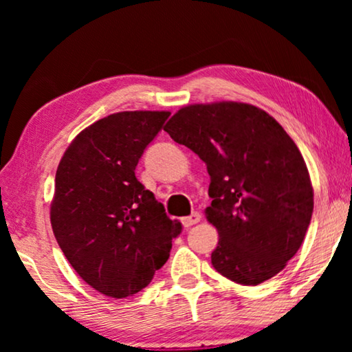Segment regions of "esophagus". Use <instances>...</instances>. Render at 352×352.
<instances>
[{"mask_svg":"<svg viewBox=\"0 0 352 352\" xmlns=\"http://www.w3.org/2000/svg\"><path fill=\"white\" fill-rule=\"evenodd\" d=\"M200 219H201V214L197 213V211H195V213H192L190 216H186V218H182V223H184L186 228H190V226L200 223Z\"/></svg>","mask_w":352,"mask_h":352,"instance_id":"34e87169","label":"esophagus"}]
</instances>
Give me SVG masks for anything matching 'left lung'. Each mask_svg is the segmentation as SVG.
I'll use <instances>...</instances> for the list:
<instances>
[{"instance_id":"8db88e82","label":"left lung","mask_w":352,"mask_h":352,"mask_svg":"<svg viewBox=\"0 0 352 352\" xmlns=\"http://www.w3.org/2000/svg\"><path fill=\"white\" fill-rule=\"evenodd\" d=\"M205 162L218 229L211 264L221 276L258 285L276 276L305 240L314 192L300 148L264 110L242 102L187 105L163 128Z\"/></svg>"}]
</instances>
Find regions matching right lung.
<instances>
[{
	"instance_id": "obj_1",
	"label": "right lung",
	"mask_w": 352,
	"mask_h": 352,
	"mask_svg": "<svg viewBox=\"0 0 352 352\" xmlns=\"http://www.w3.org/2000/svg\"><path fill=\"white\" fill-rule=\"evenodd\" d=\"M170 112H118L83 129L56 171L51 226L83 280L112 298L146 288L181 234L165 206L138 181L139 158Z\"/></svg>"
}]
</instances>
